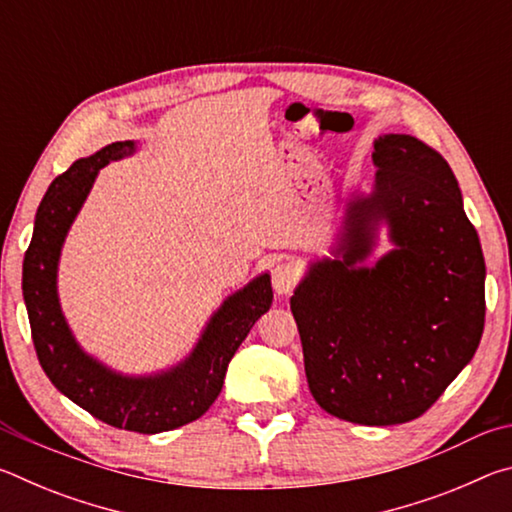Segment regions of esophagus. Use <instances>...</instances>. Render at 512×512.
<instances>
[{"label": "esophagus", "mask_w": 512, "mask_h": 512, "mask_svg": "<svg viewBox=\"0 0 512 512\" xmlns=\"http://www.w3.org/2000/svg\"><path fill=\"white\" fill-rule=\"evenodd\" d=\"M271 277H273V289H275L277 296H287V293H291L293 289H296V284L300 280V273H298V268L293 266V264L282 262V264H277L273 268V275Z\"/></svg>", "instance_id": "esophagus-1"}]
</instances>
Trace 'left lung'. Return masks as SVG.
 I'll return each instance as SVG.
<instances>
[{"label":"left lung","instance_id":"left-lung-1","mask_svg":"<svg viewBox=\"0 0 512 512\" xmlns=\"http://www.w3.org/2000/svg\"><path fill=\"white\" fill-rule=\"evenodd\" d=\"M375 187L352 196L332 259L291 296L309 391L368 427L420 418L479 348L485 262L447 160L413 135H381ZM379 224L394 250L362 264Z\"/></svg>","mask_w":512,"mask_h":512}]
</instances>
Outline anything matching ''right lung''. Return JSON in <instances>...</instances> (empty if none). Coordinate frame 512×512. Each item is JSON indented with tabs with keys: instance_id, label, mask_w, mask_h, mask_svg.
Instances as JSON below:
<instances>
[{
	"instance_id": "right-lung-1",
	"label": "right lung",
	"mask_w": 512,
	"mask_h": 512,
	"mask_svg": "<svg viewBox=\"0 0 512 512\" xmlns=\"http://www.w3.org/2000/svg\"><path fill=\"white\" fill-rule=\"evenodd\" d=\"M135 142H112L76 160L49 185L24 255L22 293L31 336L45 375L60 393L110 427L160 433L194 422L219 397L230 359L257 318L271 309V275L262 273L214 311L196 348L178 366L155 375H121L76 343L58 302V259L99 169L135 153Z\"/></svg>"
}]
</instances>
